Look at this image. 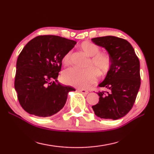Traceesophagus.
<instances>
[{"instance_id":"obj_1","label":"esophagus","mask_w":154,"mask_h":154,"mask_svg":"<svg viewBox=\"0 0 154 154\" xmlns=\"http://www.w3.org/2000/svg\"><path fill=\"white\" fill-rule=\"evenodd\" d=\"M79 91L81 93H82L83 94H85V95H86L88 93H89V92H88V90H85V89H80V90H79Z\"/></svg>"}]
</instances>
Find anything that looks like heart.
<instances>
[{"label":"heart","instance_id":"1","mask_svg":"<svg viewBox=\"0 0 154 154\" xmlns=\"http://www.w3.org/2000/svg\"><path fill=\"white\" fill-rule=\"evenodd\" d=\"M80 49L85 55L90 57L87 62V69L80 70L72 68L65 71L62 79L67 85L77 88H86L94 83L97 79L96 73L102 77L109 71L111 66V59L106 54L99 53L98 46L89 41H85L80 44ZM71 52L64 54L62 62L64 66L71 64Z\"/></svg>","mask_w":154,"mask_h":154}]
</instances>
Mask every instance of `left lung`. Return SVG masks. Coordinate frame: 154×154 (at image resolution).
<instances>
[{"label":"left lung","instance_id":"1","mask_svg":"<svg viewBox=\"0 0 154 154\" xmlns=\"http://www.w3.org/2000/svg\"><path fill=\"white\" fill-rule=\"evenodd\" d=\"M96 45L107 51L111 66L98 86L106 91L98 92L99 102L92 106L100 118L116 120L132 109L140 85V62L128 41L113 36L92 38Z\"/></svg>","mask_w":154,"mask_h":154}]
</instances>
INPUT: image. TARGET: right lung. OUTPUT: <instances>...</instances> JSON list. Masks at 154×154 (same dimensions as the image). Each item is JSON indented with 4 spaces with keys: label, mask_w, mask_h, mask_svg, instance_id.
<instances>
[{
    "label": "right lung",
    "mask_w": 154,
    "mask_h": 154,
    "mask_svg": "<svg viewBox=\"0 0 154 154\" xmlns=\"http://www.w3.org/2000/svg\"><path fill=\"white\" fill-rule=\"evenodd\" d=\"M77 42L55 35L38 36L30 41L17 60L15 89L27 113L50 117L64 107L68 94L75 91L58 81L62 60Z\"/></svg>",
    "instance_id": "1"
}]
</instances>
